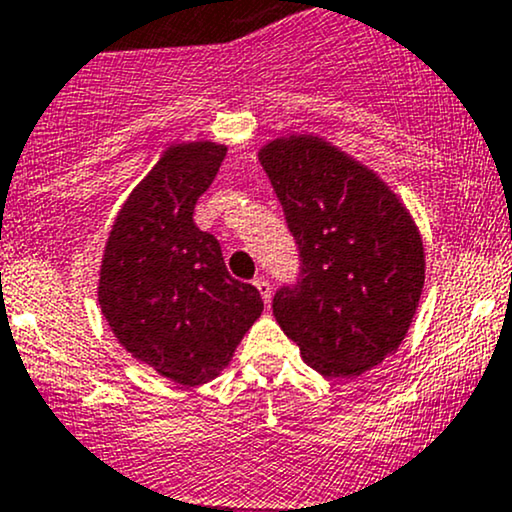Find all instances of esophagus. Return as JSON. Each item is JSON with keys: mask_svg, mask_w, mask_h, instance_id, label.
<instances>
[{"mask_svg": "<svg viewBox=\"0 0 512 512\" xmlns=\"http://www.w3.org/2000/svg\"><path fill=\"white\" fill-rule=\"evenodd\" d=\"M254 285H256V290L261 292V297H263V302H271V295H273V287H271V283H268L266 278H256L254 280Z\"/></svg>", "mask_w": 512, "mask_h": 512, "instance_id": "obj_1", "label": "esophagus"}]
</instances>
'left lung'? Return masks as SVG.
Wrapping results in <instances>:
<instances>
[{
    "label": "left lung",
    "mask_w": 512,
    "mask_h": 512,
    "mask_svg": "<svg viewBox=\"0 0 512 512\" xmlns=\"http://www.w3.org/2000/svg\"><path fill=\"white\" fill-rule=\"evenodd\" d=\"M295 237L300 275L273 314L304 363L358 377L399 348L421 300L426 261L411 215L370 169L319 137H283L258 154Z\"/></svg>",
    "instance_id": "8db88e82"
}]
</instances>
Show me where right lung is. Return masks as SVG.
Here are the masks:
<instances>
[{
  "mask_svg": "<svg viewBox=\"0 0 512 512\" xmlns=\"http://www.w3.org/2000/svg\"><path fill=\"white\" fill-rule=\"evenodd\" d=\"M227 147H171L118 212L101 263L99 304L128 353L176 384L220 375L261 317L254 285L227 273L220 241L193 222Z\"/></svg>",
  "mask_w": 512,
  "mask_h": 512,
  "instance_id": "obj_1",
  "label": "right lung"
}]
</instances>
